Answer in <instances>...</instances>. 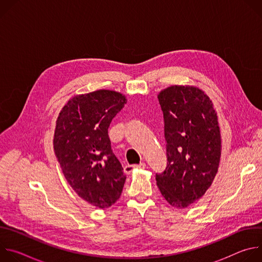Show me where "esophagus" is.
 <instances>
[{"label":"esophagus","mask_w":262,"mask_h":262,"mask_svg":"<svg viewBox=\"0 0 262 262\" xmlns=\"http://www.w3.org/2000/svg\"><path fill=\"white\" fill-rule=\"evenodd\" d=\"M144 168H146V164H145L144 162L140 163L139 165H126V166L124 167V172H125V173H130V172H133L135 169H144Z\"/></svg>","instance_id":"obj_1"}]
</instances>
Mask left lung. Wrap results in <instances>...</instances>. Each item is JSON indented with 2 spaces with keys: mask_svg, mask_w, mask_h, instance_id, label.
Instances as JSON below:
<instances>
[{
  "mask_svg": "<svg viewBox=\"0 0 262 262\" xmlns=\"http://www.w3.org/2000/svg\"><path fill=\"white\" fill-rule=\"evenodd\" d=\"M167 167L156 174L164 198L184 208L211 185L221 157L217 117L209 97L194 87L171 86L159 94Z\"/></svg>",
  "mask_w": 262,
  "mask_h": 262,
  "instance_id": "left-lung-1",
  "label": "left lung"
}]
</instances>
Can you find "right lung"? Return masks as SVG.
Here are the masks:
<instances>
[{
  "mask_svg": "<svg viewBox=\"0 0 262 262\" xmlns=\"http://www.w3.org/2000/svg\"><path fill=\"white\" fill-rule=\"evenodd\" d=\"M125 103L118 92L98 90L72 97L57 119L54 149L63 174L81 198L99 208L119 199L126 179L107 135Z\"/></svg>",
  "mask_w": 262,
  "mask_h": 262,
  "instance_id": "add662e5",
  "label": "right lung"
}]
</instances>
